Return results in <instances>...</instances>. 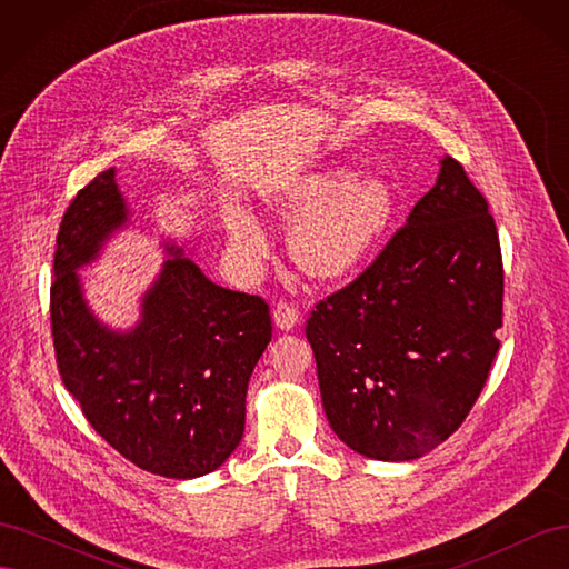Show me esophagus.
I'll list each match as a JSON object with an SVG mask.
<instances>
[{"label":"esophagus","mask_w":569,"mask_h":569,"mask_svg":"<svg viewBox=\"0 0 569 569\" xmlns=\"http://www.w3.org/2000/svg\"><path fill=\"white\" fill-rule=\"evenodd\" d=\"M272 320H274V327H278V330L289 332V330H295L297 322H299V311H297V308L291 306V303L280 301L278 306H274Z\"/></svg>","instance_id":"1"}]
</instances>
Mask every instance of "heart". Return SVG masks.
Segmentation results:
<instances>
[{
	"label": "heart",
	"instance_id": "heart-1",
	"mask_svg": "<svg viewBox=\"0 0 569 569\" xmlns=\"http://www.w3.org/2000/svg\"><path fill=\"white\" fill-rule=\"evenodd\" d=\"M268 209L282 220H297L289 232L295 263L320 282H337L363 266L382 242L396 197L380 176H353L347 166H327L291 178L268 197ZM222 222L237 261L251 266L268 253L263 222L242 203H226Z\"/></svg>",
	"mask_w": 569,
	"mask_h": 569
}]
</instances>
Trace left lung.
<instances>
[{
	"label": "left lung",
	"mask_w": 569,
	"mask_h": 569,
	"mask_svg": "<svg viewBox=\"0 0 569 569\" xmlns=\"http://www.w3.org/2000/svg\"><path fill=\"white\" fill-rule=\"evenodd\" d=\"M439 166L377 261L306 325L327 422L372 460H416L449 439L501 343L496 222L462 166Z\"/></svg>",
	"instance_id": "obj_1"
}]
</instances>
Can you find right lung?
Masks as SVG:
<instances>
[{"instance_id": "add662e5", "label": "right lung", "mask_w": 569, "mask_h": 569, "mask_svg": "<svg viewBox=\"0 0 569 569\" xmlns=\"http://www.w3.org/2000/svg\"><path fill=\"white\" fill-rule=\"evenodd\" d=\"M130 206L104 170L68 206L51 282L61 380L84 418L137 468L170 479L218 470L244 437L249 377L272 339L261 297L211 282L194 251L161 239L166 261L128 330L99 320L80 272L120 230Z\"/></svg>"}]
</instances>
